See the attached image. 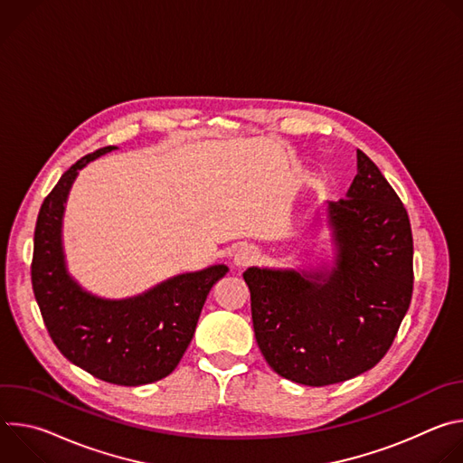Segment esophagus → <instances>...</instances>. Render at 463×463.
I'll return each instance as SVG.
<instances>
[{
    "mask_svg": "<svg viewBox=\"0 0 463 463\" xmlns=\"http://www.w3.org/2000/svg\"><path fill=\"white\" fill-rule=\"evenodd\" d=\"M256 258H258L256 249H252V247H241V249L234 254V263H236L238 268H245V266H249V263H252Z\"/></svg>",
    "mask_w": 463,
    "mask_h": 463,
    "instance_id": "1",
    "label": "esophagus"
}]
</instances>
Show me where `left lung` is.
Instances as JSON below:
<instances>
[{"label":"left lung","instance_id":"8db88e82","mask_svg":"<svg viewBox=\"0 0 463 463\" xmlns=\"http://www.w3.org/2000/svg\"><path fill=\"white\" fill-rule=\"evenodd\" d=\"M332 269L249 268L254 337L282 377L326 386L373 368L411 306L414 243L407 209L375 163L357 150L346 197L327 203Z\"/></svg>","mask_w":463,"mask_h":463}]
</instances>
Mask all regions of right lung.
I'll return each mask as SVG.
<instances>
[{"instance_id": "right-lung-1", "label": "right lung", "mask_w": 463, "mask_h": 463, "mask_svg": "<svg viewBox=\"0 0 463 463\" xmlns=\"http://www.w3.org/2000/svg\"><path fill=\"white\" fill-rule=\"evenodd\" d=\"M117 146L79 159L43 200L31 263V280L47 332L65 359L91 375L124 386L159 381L174 372L188 348L211 288L227 266L177 275L124 300L84 291L65 269L61 216L70 188L90 161Z\"/></svg>"}]
</instances>
